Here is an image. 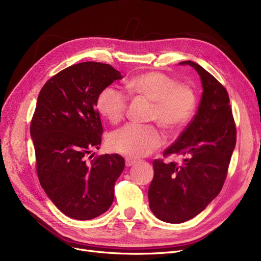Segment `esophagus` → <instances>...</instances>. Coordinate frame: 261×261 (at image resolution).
<instances>
[{
  "label": "esophagus",
  "instance_id": "1",
  "mask_svg": "<svg viewBox=\"0 0 261 261\" xmlns=\"http://www.w3.org/2000/svg\"><path fill=\"white\" fill-rule=\"evenodd\" d=\"M135 163H137V160L136 159H132V158H126V159H125V164H126V166H132Z\"/></svg>",
  "mask_w": 261,
  "mask_h": 261
}]
</instances>
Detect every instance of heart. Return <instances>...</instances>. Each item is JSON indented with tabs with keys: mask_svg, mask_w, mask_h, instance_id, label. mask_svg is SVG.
I'll list each match as a JSON object with an SVG mask.
<instances>
[{
	"mask_svg": "<svg viewBox=\"0 0 261 261\" xmlns=\"http://www.w3.org/2000/svg\"><path fill=\"white\" fill-rule=\"evenodd\" d=\"M130 94L153 102L150 120L168 130L184 128L191 121L197 107L194 89L179 84L165 73L152 71L133 77L128 82ZM128 96L115 86L105 87L97 98V109L112 124L119 123L126 114ZM163 143V135L154 125L127 124L109 138L111 150L121 154L140 158L152 153Z\"/></svg>",
	"mask_w": 261,
	"mask_h": 261,
	"instance_id": "1",
	"label": "heart"
}]
</instances>
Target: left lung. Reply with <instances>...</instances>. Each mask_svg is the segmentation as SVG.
<instances>
[{"instance_id":"left-lung-1","label":"left lung","mask_w":261,"mask_h":261,"mask_svg":"<svg viewBox=\"0 0 261 261\" xmlns=\"http://www.w3.org/2000/svg\"><path fill=\"white\" fill-rule=\"evenodd\" d=\"M203 94L193 120L163 155H185L182 165L153 163L154 177L148 196L155 216L169 223H181L195 217L218 195L227 178L237 128L227 89L210 72L193 61Z\"/></svg>"}]
</instances>
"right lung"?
Here are the masks:
<instances>
[{
    "label": "right lung",
    "mask_w": 261,
    "mask_h": 261,
    "mask_svg": "<svg viewBox=\"0 0 261 261\" xmlns=\"http://www.w3.org/2000/svg\"><path fill=\"white\" fill-rule=\"evenodd\" d=\"M121 79L110 65L81 62L51 76L39 94L30 125L35 168L44 191L70 218H96L113 202L124 159L102 154L88 162L87 155L99 149L103 133L98 95Z\"/></svg>",
    "instance_id": "obj_1"
}]
</instances>
